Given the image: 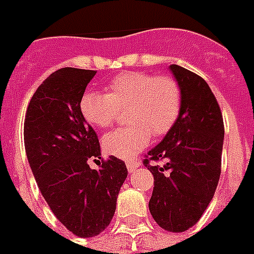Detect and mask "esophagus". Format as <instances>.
I'll use <instances>...</instances> for the list:
<instances>
[{"label":"esophagus","instance_id":"1","mask_svg":"<svg viewBox=\"0 0 254 254\" xmlns=\"http://www.w3.org/2000/svg\"><path fill=\"white\" fill-rule=\"evenodd\" d=\"M141 166V164L137 160H129V161H127V168L129 172H134L135 169H138Z\"/></svg>","mask_w":254,"mask_h":254}]
</instances>
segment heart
Returning <instances> with one entry per match:
<instances>
[{"instance_id": "heart-1", "label": "heart", "mask_w": 254, "mask_h": 254, "mask_svg": "<svg viewBox=\"0 0 254 254\" xmlns=\"http://www.w3.org/2000/svg\"><path fill=\"white\" fill-rule=\"evenodd\" d=\"M183 106L181 86L170 75L145 71H124L106 86V93L88 92L80 109L90 125L112 127L120 110H127L131 125L110 131L104 137V149L120 158H131L148 146L150 135L162 137L174 127Z\"/></svg>"}]
</instances>
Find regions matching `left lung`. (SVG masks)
Listing matches in <instances>:
<instances>
[{"label":"left lung","mask_w":254,"mask_h":254,"mask_svg":"<svg viewBox=\"0 0 254 254\" xmlns=\"http://www.w3.org/2000/svg\"><path fill=\"white\" fill-rule=\"evenodd\" d=\"M170 70L183 92L181 113L164 140L145 154L144 165L154 179L150 214L162 229L179 233L200 220L214 196L224 120L202 77L179 65H170Z\"/></svg>","instance_id":"obj_1"}]
</instances>
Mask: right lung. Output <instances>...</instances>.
<instances>
[{
  "instance_id": "1",
  "label": "right lung",
  "mask_w": 254,
  "mask_h": 254,
  "mask_svg": "<svg viewBox=\"0 0 254 254\" xmlns=\"http://www.w3.org/2000/svg\"><path fill=\"white\" fill-rule=\"evenodd\" d=\"M96 70L63 67L42 82L29 102L24 124L26 156L37 185L54 216L78 237L105 230L127 176L125 162L109 156L100 169L98 137L81 113V98ZM96 161V160H94Z\"/></svg>"
}]
</instances>
